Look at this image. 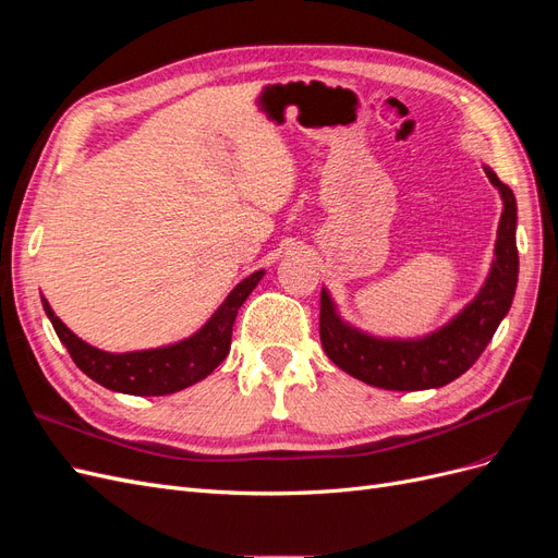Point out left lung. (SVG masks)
<instances>
[{
	"mask_svg": "<svg viewBox=\"0 0 558 558\" xmlns=\"http://www.w3.org/2000/svg\"><path fill=\"white\" fill-rule=\"evenodd\" d=\"M484 172L502 197V216L498 223L496 260L486 283L470 305L451 318L445 328L421 340H379L351 328L337 316L328 291H320L318 332L328 359L344 373L369 386L388 391H424L461 377L475 365L505 314L510 312L517 277V199L488 167Z\"/></svg>",
	"mask_w": 558,
	"mask_h": 558,
	"instance_id": "obj_1",
	"label": "left lung"
}]
</instances>
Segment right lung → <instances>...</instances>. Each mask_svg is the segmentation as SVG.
<instances>
[{
    "mask_svg": "<svg viewBox=\"0 0 558 558\" xmlns=\"http://www.w3.org/2000/svg\"><path fill=\"white\" fill-rule=\"evenodd\" d=\"M263 275V269H258V272H253L242 283L234 286L223 305L207 320V326L189 337V340L172 347L132 353H107L86 344L62 324L44 298L41 302L60 342L70 351L81 373H86L93 381L118 393L167 396L205 379L223 363L230 351L234 318H238L244 300L256 289Z\"/></svg>",
    "mask_w": 558,
    "mask_h": 558,
    "instance_id": "1",
    "label": "right lung"
}]
</instances>
